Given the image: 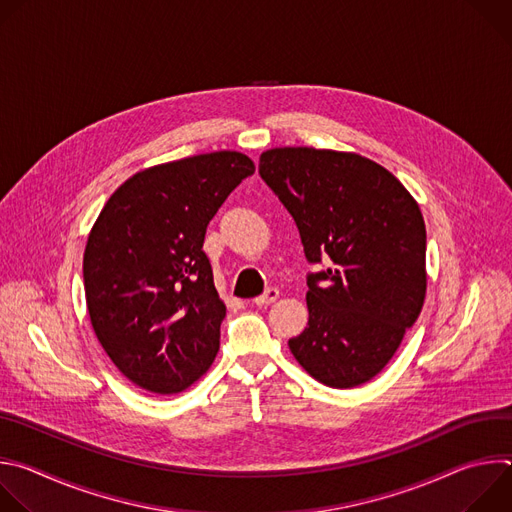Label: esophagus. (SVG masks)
<instances>
[{
    "mask_svg": "<svg viewBox=\"0 0 512 512\" xmlns=\"http://www.w3.org/2000/svg\"><path fill=\"white\" fill-rule=\"evenodd\" d=\"M277 298H279V289H275V287H269L263 296L255 298V306H259V308H263V306H269V304H273Z\"/></svg>",
    "mask_w": 512,
    "mask_h": 512,
    "instance_id": "obj_1",
    "label": "esophagus"
}]
</instances>
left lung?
<instances>
[{
	"mask_svg": "<svg viewBox=\"0 0 512 512\" xmlns=\"http://www.w3.org/2000/svg\"><path fill=\"white\" fill-rule=\"evenodd\" d=\"M259 174L298 225L310 263L308 326L289 338L304 371L332 389L377 377L423 308L425 223L409 190L354 152L273 148Z\"/></svg>",
	"mask_w": 512,
	"mask_h": 512,
	"instance_id": "8db88e82",
	"label": "left lung"
}]
</instances>
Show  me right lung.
<instances>
[{
	"instance_id": "obj_1",
	"label": "right lung",
	"mask_w": 512,
	"mask_h": 512,
	"mask_svg": "<svg viewBox=\"0 0 512 512\" xmlns=\"http://www.w3.org/2000/svg\"><path fill=\"white\" fill-rule=\"evenodd\" d=\"M255 172L241 152L200 154L145 168L105 202L83 259L93 330L137 387L174 395L214 362L227 306L218 298L206 227Z\"/></svg>"
}]
</instances>
